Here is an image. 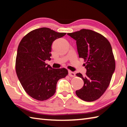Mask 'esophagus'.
Returning a JSON list of instances; mask_svg holds the SVG:
<instances>
[{
    "mask_svg": "<svg viewBox=\"0 0 127 127\" xmlns=\"http://www.w3.org/2000/svg\"><path fill=\"white\" fill-rule=\"evenodd\" d=\"M69 73H70V74L72 76H74V75H75V74H74V72H73V70L72 69H69Z\"/></svg>",
    "mask_w": 127,
    "mask_h": 127,
    "instance_id": "1",
    "label": "esophagus"
}]
</instances>
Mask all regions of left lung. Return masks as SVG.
I'll return each mask as SVG.
<instances>
[{
    "label": "left lung",
    "mask_w": 127,
    "mask_h": 127,
    "mask_svg": "<svg viewBox=\"0 0 127 127\" xmlns=\"http://www.w3.org/2000/svg\"><path fill=\"white\" fill-rule=\"evenodd\" d=\"M49 28L42 27L27 33L21 41L16 60V71L26 93L36 100L49 99L56 92L57 83L68 74L65 68L51 66V45L63 37Z\"/></svg>",
    "instance_id": "left-lung-1"
}]
</instances>
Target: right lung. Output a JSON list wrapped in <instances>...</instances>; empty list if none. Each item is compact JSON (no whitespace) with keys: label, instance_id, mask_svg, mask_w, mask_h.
I'll list each match as a JSON object with an SVG mask.
<instances>
[{"label":"right lung","instance_id":"right-lung-1","mask_svg":"<svg viewBox=\"0 0 127 127\" xmlns=\"http://www.w3.org/2000/svg\"><path fill=\"white\" fill-rule=\"evenodd\" d=\"M70 36L76 40L79 57L84 60L86 69L85 76H81L83 86L76 94L85 101H94L106 91L115 70L111 45L104 36L90 30L82 29Z\"/></svg>","mask_w":127,"mask_h":127}]
</instances>
